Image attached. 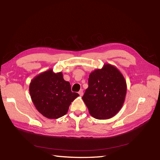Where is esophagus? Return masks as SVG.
<instances>
[{
  "label": "esophagus",
  "instance_id": "1",
  "mask_svg": "<svg viewBox=\"0 0 160 160\" xmlns=\"http://www.w3.org/2000/svg\"><path fill=\"white\" fill-rule=\"evenodd\" d=\"M78 93H79V95L80 96H83V90L82 89H80L79 91V92H78Z\"/></svg>",
  "mask_w": 160,
  "mask_h": 160
}]
</instances>
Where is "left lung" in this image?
Returning <instances> with one entry per match:
<instances>
[{
    "label": "left lung",
    "instance_id": "obj_1",
    "mask_svg": "<svg viewBox=\"0 0 160 160\" xmlns=\"http://www.w3.org/2000/svg\"><path fill=\"white\" fill-rule=\"evenodd\" d=\"M127 93V82L116 67L105 64L89 77L82 100L89 113L98 120L109 119L121 109Z\"/></svg>",
    "mask_w": 160,
    "mask_h": 160
}]
</instances>
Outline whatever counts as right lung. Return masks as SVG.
Here are the masks:
<instances>
[{"mask_svg": "<svg viewBox=\"0 0 160 160\" xmlns=\"http://www.w3.org/2000/svg\"><path fill=\"white\" fill-rule=\"evenodd\" d=\"M29 93L36 109L49 119H58L67 114L71 103L79 96L71 91V84L62 72L47 70L36 76L29 84Z\"/></svg>", "mask_w": 160, "mask_h": 160, "instance_id": "add662e5", "label": "right lung"}]
</instances>
